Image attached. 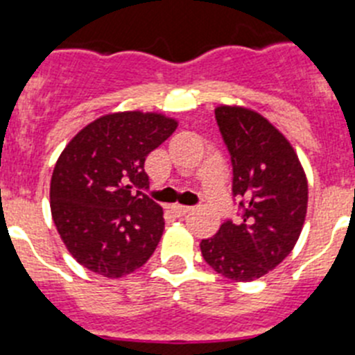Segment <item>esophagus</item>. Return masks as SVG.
<instances>
[{
    "instance_id": "1",
    "label": "esophagus",
    "mask_w": 355,
    "mask_h": 355,
    "mask_svg": "<svg viewBox=\"0 0 355 355\" xmlns=\"http://www.w3.org/2000/svg\"><path fill=\"white\" fill-rule=\"evenodd\" d=\"M171 210H173L175 216H185L187 212H191V207H187V205H171Z\"/></svg>"
}]
</instances>
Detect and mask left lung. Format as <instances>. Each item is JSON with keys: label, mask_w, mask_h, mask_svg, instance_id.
I'll use <instances>...</instances> for the list:
<instances>
[{"label": "left lung", "mask_w": 355, "mask_h": 355, "mask_svg": "<svg viewBox=\"0 0 355 355\" xmlns=\"http://www.w3.org/2000/svg\"><path fill=\"white\" fill-rule=\"evenodd\" d=\"M216 120L232 155V191L242 216L201 241V254L217 274L253 281L276 269L299 241L308 180L288 139L260 113L219 106Z\"/></svg>", "instance_id": "1"}]
</instances>
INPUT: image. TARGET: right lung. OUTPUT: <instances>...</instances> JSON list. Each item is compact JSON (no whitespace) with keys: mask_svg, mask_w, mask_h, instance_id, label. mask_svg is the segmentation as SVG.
Segmentation results:
<instances>
[{"mask_svg":"<svg viewBox=\"0 0 355 355\" xmlns=\"http://www.w3.org/2000/svg\"><path fill=\"white\" fill-rule=\"evenodd\" d=\"M177 127L161 113L120 111L88 123L63 148L51 177V214L83 267L113 279L154 254L164 217L143 193L145 159Z\"/></svg>","mask_w":355,"mask_h":355,"instance_id":"1","label":"right lung"}]
</instances>
